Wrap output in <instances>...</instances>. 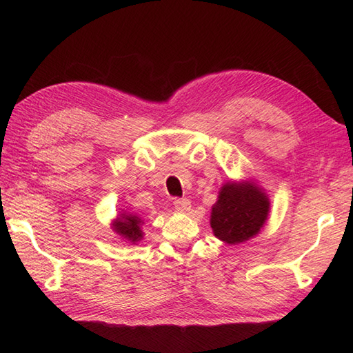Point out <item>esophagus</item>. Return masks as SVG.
I'll return each instance as SVG.
<instances>
[{
  "instance_id": "esophagus-1",
  "label": "esophagus",
  "mask_w": 353,
  "mask_h": 353,
  "mask_svg": "<svg viewBox=\"0 0 353 353\" xmlns=\"http://www.w3.org/2000/svg\"><path fill=\"white\" fill-rule=\"evenodd\" d=\"M174 206L176 210H181V212H187L190 208H191V201L188 199H175L174 201Z\"/></svg>"
}]
</instances>
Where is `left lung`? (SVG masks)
<instances>
[{"instance_id": "1", "label": "left lung", "mask_w": 353, "mask_h": 353, "mask_svg": "<svg viewBox=\"0 0 353 353\" xmlns=\"http://www.w3.org/2000/svg\"><path fill=\"white\" fill-rule=\"evenodd\" d=\"M270 201L252 183H228L219 191L212 208L210 225L215 236L228 244H237L256 236L268 216Z\"/></svg>"}]
</instances>
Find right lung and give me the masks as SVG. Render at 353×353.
I'll use <instances>...</instances> for the list:
<instances>
[{"label": "right lung", "mask_w": 353, "mask_h": 353, "mask_svg": "<svg viewBox=\"0 0 353 353\" xmlns=\"http://www.w3.org/2000/svg\"><path fill=\"white\" fill-rule=\"evenodd\" d=\"M140 225H141V219L135 215H123L113 223L114 231L119 234V236L125 237L126 240H131L132 243L138 241L143 237Z\"/></svg>", "instance_id": "1"}]
</instances>
